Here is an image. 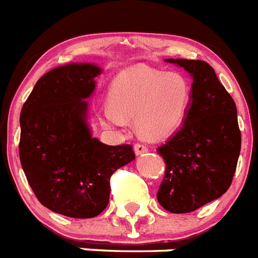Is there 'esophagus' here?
I'll use <instances>...</instances> for the list:
<instances>
[{
  "instance_id": "esophagus-1",
  "label": "esophagus",
  "mask_w": 258,
  "mask_h": 258,
  "mask_svg": "<svg viewBox=\"0 0 258 258\" xmlns=\"http://www.w3.org/2000/svg\"><path fill=\"white\" fill-rule=\"evenodd\" d=\"M135 152H136V154L145 153V152H148V146L144 145V144H136Z\"/></svg>"
}]
</instances>
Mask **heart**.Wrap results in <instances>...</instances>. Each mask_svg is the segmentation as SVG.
Listing matches in <instances>:
<instances>
[{
    "instance_id": "b5f03b06",
    "label": "heart",
    "mask_w": 258,
    "mask_h": 258,
    "mask_svg": "<svg viewBox=\"0 0 258 258\" xmlns=\"http://www.w3.org/2000/svg\"><path fill=\"white\" fill-rule=\"evenodd\" d=\"M190 98V84L184 74L139 65L114 78L110 105L105 106L102 117L113 127H123L126 118L135 117L136 129L144 139L162 140L182 125Z\"/></svg>"
}]
</instances>
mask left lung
<instances>
[{
	"label": "left lung",
	"mask_w": 258,
	"mask_h": 258,
	"mask_svg": "<svg viewBox=\"0 0 258 258\" xmlns=\"http://www.w3.org/2000/svg\"><path fill=\"white\" fill-rule=\"evenodd\" d=\"M193 78L189 110L182 126L157 149L165 177L157 200L172 213H189L229 189L241 150L233 98L214 69L200 59L168 58Z\"/></svg>",
	"instance_id": "obj_1"
}]
</instances>
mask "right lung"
Listing matches in <instances>:
<instances>
[{
	"label": "right lung",
	"instance_id": "add662e5",
	"mask_svg": "<svg viewBox=\"0 0 258 258\" xmlns=\"http://www.w3.org/2000/svg\"><path fill=\"white\" fill-rule=\"evenodd\" d=\"M94 63H68L37 81L22 106L20 160L44 207L73 218L108 207L110 177L136 158L131 145L110 146L92 136L88 102L101 73Z\"/></svg>",
	"mask_w": 258,
	"mask_h": 258
}]
</instances>
